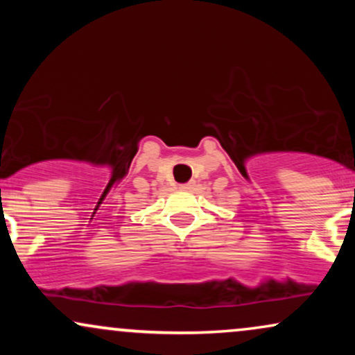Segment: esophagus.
Segmentation results:
<instances>
[{"mask_svg":"<svg viewBox=\"0 0 355 355\" xmlns=\"http://www.w3.org/2000/svg\"><path fill=\"white\" fill-rule=\"evenodd\" d=\"M180 189L189 190V189H191V183H183V185H180Z\"/></svg>","mask_w":355,"mask_h":355,"instance_id":"esophagus-1","label":"esophagus"}]
</instances>
